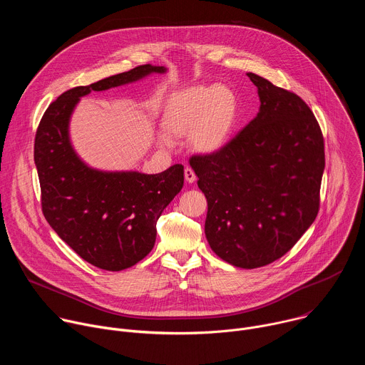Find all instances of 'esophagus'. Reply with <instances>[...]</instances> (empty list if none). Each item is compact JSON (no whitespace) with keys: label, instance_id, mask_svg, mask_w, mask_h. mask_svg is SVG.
<instances>
[{"label":"esophagus","instance_id":"34e87169","mask_svg":"<svg viewBox=\"0 0 365 365\" xmlns=\"http://www.w3.org/2000/svg\"><path fill=\"white\" fill-rule=\"evenodd\" d=\"M185 179H186L187 183H193L196 180V175H195L192 168H186L185 169Z\"/></svg>","mask_w":365,"mask_h":365}]
</instances>
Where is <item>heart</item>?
<instances>
[{
	"label": "heart",
	"mask_w": 365,
	"mask_h": 365,
	"mask_svg": "<svg viewBox=\"0 0 365 365\" xmlns=\"http://www.w3.org/2000/svg\"><path fill=\"white\" fill-rule=\"evenodd\" d=\"M237 117V98L228 88L192 86L168 98L162 125L170 137L190 135V144L196 151L214 153L228 143ZM163 141L169 143L168 138Z\"/></svg>",
	"instance_id": "obj_1"
}]
</instances>
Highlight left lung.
Here are the masks:
<instances>
[{
  "mask_svg": "<svg viewBox=\"0 0 365 365\" xmlns=\"http://www.w3.org/2000/svg\"><path fill=\"white\" fill-rule=\"evenodd\" d=\"M259 111L231 141L189 160L207 200L205 235L224 262L257 269L283 257L315 221L325 169L321 127L296 93L247 73Z\"/></svg>",
  "mask_w": 365,
  "mask_h": 365,
  "instance_id": "8db88e82",
  "label": "left lung"
}]
</instances>
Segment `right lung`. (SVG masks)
Here are the masks:
<instances>
[{
    "label": "right lung",
    "instance_id": "1",
    "mask_svg": "<svg viewBox=\"0 0 365 365\" xmlns=\"http://www.w3.org/2000/svg\"><path fill=\"white\" fill-rule=\"evenodd\" d=\"M141 65L88 86L63 92L46 110L34 140L41 210L48 225L92 266L120 272L137 264L154 247L155 224L183 187V166L158 175L89 168L72 147L69 121L82 96L165 73Z\"/></svg>",
    "mask_w": 365,
    "mask_h": 365
}]
</instances>
